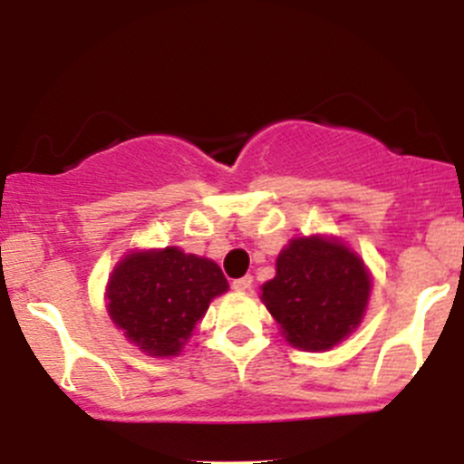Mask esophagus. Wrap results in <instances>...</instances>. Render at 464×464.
I'll return each mask as SVG.
<instances>
[{
  "label": "esophagus",
  "instance_id": "esophagus-1",
  "mask_svg": "<svg viewBox=\"0 0 464 464\" xmlns=\"http://www.w3.org/2000/svg\"><path fill=\"white\" fill-rule=\"evenodd\" d=\"M250 287H253V276L250 275H244V276H239V279L233 281V290H237V292H246V290H250Z\"/></svg>",
  "mask_w": 464,
  "mask_h": 464
}]
</instances>
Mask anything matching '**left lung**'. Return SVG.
<instances>
[{
	"label": "left lung",
	"instance_id": "1",
	"mask_svg": "<svg viewBox=\"0 0 464 464\" xmlns=\"http://www.w3.org/2000/svg\"><path fill=\"white\" fill-rule=\"evenodd\" d=\"M371 296V275L343 242L295 237L276 257L275 279L262 301L284 338L303 351H327L362 323Z\"/></svg>",
	"mask_w": 464,
	"mask_h": 464
}]
</instances>
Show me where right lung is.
<instances>
[{
  "label": "right lung",
  "mask_w": 464,
  "mask_h": 464,
  "mask_svg": "<svg viewBox=\"0 0 464 464\" xmlns=\"http://www.w3.org/2000/svg\"><path fill=\"white\" fill-rule=\"evenodd\" d=\"M228 290L220 266L177 246L130 250L106 285V310L132 344L154 358L179 355L211 299Z\"/></svg>",
  "instance_id": "obj_1"
}]
</instances>
